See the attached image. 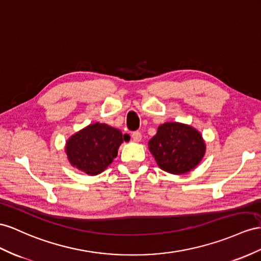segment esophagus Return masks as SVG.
<instances>
[{
    "instance_id": "1",
    "label": "esophagus",
    "mask_w": 261,
    "mask_h": 261,
    "mask_svg": "<svg viewBox=\"0 0 261 261\" xmlns=\"http://www.w3.org/2000/svg\"><path fill=\"white\" fill-rule=\"evenodd\" d=\"M131 137H132V140H133V141H135V142H140V141H141V139H142L141 132H139V131L133 132L132 135H131Z\"/></svg>"
}]
</instances>
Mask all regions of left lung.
<instances>
[{"label": "left lung", "mask_w": 261, "mask_h": 261, "mask_svg": "<svg viewBox=\"0 0 261 261\" xmlns=\"http://www.w3.org/2000/svg\"><path fill=\"white\" fill-rule=\"evenodd\" d=\"M148 145L159 168L174 175L194 170L206 152L200 132L194 126L181 122L159 125L156 135Z\"/></svg>", "instance_id": "8db88e82"}]
</instances>
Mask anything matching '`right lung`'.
Segmentation results:
<instances>
[{
  "instance_id": "add662e5",
  "label": "right lung",
  "mask_w": 261,
  "mask_h": 261,
  "mask_svg": "<svg viewBox=\"0 0 261 261\" xmlns=\"http://www.w3.org/2000/svg\"><path fill=\"white\" fill-rule=\"evenodd\" d=\"M125 136L106 123H91L67 140L65 152L72 168L98 175L112 163Z\"/></svg>"
}]
</instances>
